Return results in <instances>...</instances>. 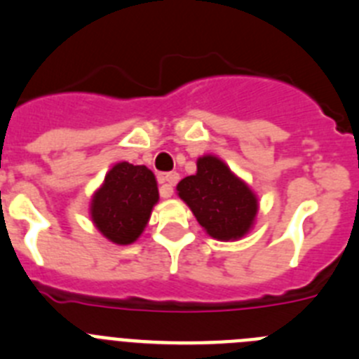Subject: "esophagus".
I'll use <instances>...</instances> for the list:
<instances>
[{"label": "esophagus", "instance_id": "obj_1", "mask_svg": "<svg viewBox=\"0 0 359 359\" xmlns=\"http://www.w3.org/2000/svg\"><path fill=\"white\" fill-rule=\"evenodd\" d=\"M177 180H180V174H177V172L161 174L160 183L163 185V187H161V196H163V198H170V196H172L174 185L177 183Z\"/></svg>", "mask_w": 359, "mask_h": 359}]
</instances>
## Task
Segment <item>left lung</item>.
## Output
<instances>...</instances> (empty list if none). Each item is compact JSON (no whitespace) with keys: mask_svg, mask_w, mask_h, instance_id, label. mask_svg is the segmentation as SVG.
<instances>
[{"mask_svg":"<svg viewBox=\"0 0 359 359\" xmlns=\"http://www.w3.org/2000/svg\"><path fill=\"white\" fill-rule=\"evenodd\" d=\"M176 190L214 239L237 241L252 230L259 210L257 196L217 156L199 158L198 172L183 177Z\"/></svg>","mask_w":359,"mask_h":359,"instance_id":"left-lung-1","label":"left lung"}]
</instances>
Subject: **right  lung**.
<instances>
[{
  "label": "right lung",
  "mask_w": 359,
  "mask_h": 359,
  "mask_svg": "<svg viewBox=\"0 0 359 359\" xmlns=\"http://www.w3.org/2000/svg\"><path fill=\"white\" fill-rule=\"evenodd\" d=\"M158 196L156 177L145 165L120 161L91 199V221L106 239L131 244L142 236Z\"/></svg>",
  "instance_id": "1"
}]
</instances>
